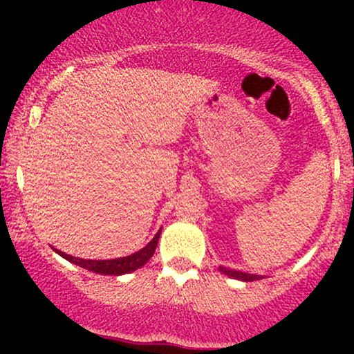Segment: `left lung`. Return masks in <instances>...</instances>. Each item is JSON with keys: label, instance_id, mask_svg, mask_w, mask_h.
<instances>
[{"label": "left lung", "instance_id": "8db88e82", "mask_svg": "<svg viewBox=\"0 0 354 354\" xmlns=\"http://www.w3.org/2000/svg\"><path fill=\"white\" fill-rule=\"evenodd\" d=\"M219 271H221V273H225L226 276H230V278L241 279V281H256V279L263 278V276H259V274H250V273H243V271L228 270V268H225V266H219Z\"/></svg>", "mask_w": 354, "mask_h": 354}]
</instances>
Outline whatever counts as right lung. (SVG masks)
<instances>
[{"label":"right lung","instance_id":"right-lung-1","mask_svg":"<svg viewBox=\"0 0 354 354\" xmlns=\"http://www.w3.org/2000/svg\"><path fill=\"white\" fill-rule=\"evenodd\" d=\"M161 230L154 234V238L151 241L146 245L143 250L136 251V253L124 256V258H116V259H83V258H75V256L63 253V251L55 250L59 256H63L64 259L68 261L75 263L84 270L93 271V273L98 274H113V276H120V274H126L131 273V271H136L138 268L145 266L148 263V259L154 254V250L158 246V239H160Z\"/></svg>","mask_w":354,"mask_h":354}]
</instances>
